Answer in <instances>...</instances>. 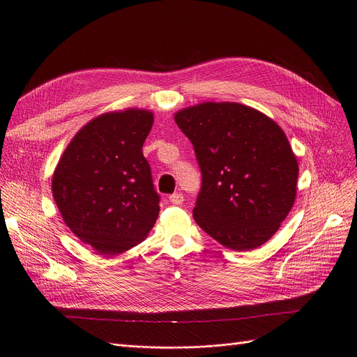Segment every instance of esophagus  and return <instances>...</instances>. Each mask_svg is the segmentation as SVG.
Here are the masks:
<instances>
[{
  "label": "esophagus",
  "instance_id": "1",
  "mask_svg": "<svg viewBox=\"0 0 357 357\" xmlns=\"http://www.w3.org/2000/svg\"><path fill=\"white\" fill-rule=\"evenodd\" d=\"M169 200H170V203H172V204L181 206V204L183 203V195H182L181 192H175V194H172V195L169 197Z\"/></svg>",
  "mask_w": 357,
  "mask_h": 357
}]
</instances>
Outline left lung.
<instances>
[{"mask_svg": "<svg viewBox=\"0 0 357 357\" xmlns=\"http://www.w3.org/2000/svg\"><path fill=\"white\" fill-rule=\"evenodd\" d=\"M194 145L203 183L194 220L223 247L269 241L291 210L298 163L282 128L240 102L207 101L175 113Z\"/></svg>", "mask_w": 357, "mask_h": 357, "instance_id": "1", "label": "left lung"}]
</instances>
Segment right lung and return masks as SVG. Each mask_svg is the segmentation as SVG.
<instances>
[{
  "label": "right lung",
  "instance_id": "right-lung-1",
  "mask_svg": "<svg viewBox=\"0 0 357 357\" xmlns=\"http://www.w3.org/2000/svg\"><path fill=\"white\" fill-rule=\"evenodd\" d=\"M153 122L145 109L94 117L76 132L52 174V197L64 223L100 255L139 244L160 212L142 154Z\"/></svg>",
  "mask_w": 357,
  "mask_h": 357
}]
</instances>
